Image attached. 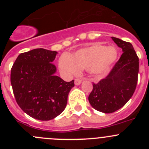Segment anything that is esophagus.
<instances>
[{"mask_svg": "<svg viewBox=\"0 0 149 149\" xmlns=\"http://www.w3.org/2000/svg\"><path fill=\"white\" fill-rule=\"evenodd\" d=\"M81 82H82V81L81 80V79H75L74 83H75V85H79V84H81Z\"/></svg>", "mask_w": 149, "mask_h": 149, "instance_id": "esophagus-1", "label": "esophagus"}]
</instances>
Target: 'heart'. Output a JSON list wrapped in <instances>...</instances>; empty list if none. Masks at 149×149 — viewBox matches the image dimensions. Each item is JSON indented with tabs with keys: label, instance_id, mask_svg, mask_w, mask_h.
I'll return each mask as SVG.
<instances>
[{
	"label": "heart",
	"instance_id": "b5f03b06",
	"mask_svg": "<svg viewBox=\"0 0 149 149\" xmlns=\"http://www.w3.org/2000/svg\"><path fill=\"white\" fill-rule=\"evenodd\" d=\"M114 47L93 45L82 48L72 56L63 55L59 60V68L68 75L76 74L79 69H87L92 74H102L118 58Z\"/></svg>",
	"mask_w": 149,
	"mask_h": 149
}]
</instances>
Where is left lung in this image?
<instances>
[{
  "mask_svg": "<svg viewBox=\"0 0 149 149\" xmlns=\"http://www.w3.org/2000/svg\"><path fill=\"white\" fill-rule=\"evenodd\" d=\"M123 53L107 76L93 83L88 102L93 108L112 113L123 107L133 96L138 82L139 59L131 43L112 37Z\"/></svg>",
  "mask_w": 149,
  "mask_h": 149,
  "instance_id": "left-lung-1",
  "label": "left lung"
}]
</instances>
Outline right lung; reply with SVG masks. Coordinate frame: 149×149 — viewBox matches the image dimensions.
<instances>
[{
	"label": "right lung",
	"instance_id": "right-lung-1",
	"mask_svg": "<svg viewBox=\"0 0 149 149\" xmlns=\"http://www.w3.org/2000/svg\"><path fill=\"white\" fill-rule=\"evenodd\" d=\"M58 52L37 48L21 53L11 68L10 84L18 105L34 119L49 120L65 109L74 80L55 76Z\"/></svg>",
	"mask_w": 149,
	"mask_h": 149
}]
</instances>
